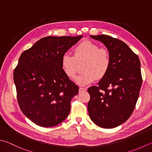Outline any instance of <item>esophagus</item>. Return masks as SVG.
Segmentation results:
<instances>
[{
    "mask_svg": "<svg viewBox=\"0 0 152 152\" xmlns=\"http://www.w3.org/2000/svg\"><path fill=\"white\" fill-rule=\"evenodd\" d=\"M87 91V88H83V87H80L79 88V93H82V92H84V91Z\"/></svg>",
    "mask_w": 152,
    "mask_h": 152,
    "instance_id": "esophagus-1",
    "label": "esophagus"
}]
</instances>
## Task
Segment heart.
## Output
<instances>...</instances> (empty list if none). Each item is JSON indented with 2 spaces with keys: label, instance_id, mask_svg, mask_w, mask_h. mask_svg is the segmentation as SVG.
Returning <instances> with one entry per match:
<instances>
[{
  "label": "heart",
  "instance_id": "obj_1",
  "mask_svg": "<svg viewBox=\"0 0 152 152\" xmlns=\"http://www.w3.org/2000/svg\"><path fill=\"white\" fill-rule=\"evenodd\" d=\"M83 62L81 71L83 72L75 79V82L80 86L90 84L95 79L104 78L110 67V54L107 48H100L96 43L86 40L76 45L73 56L65 53L61 60L63 71L69 79L75 78L78 64Z\"/></svg>",
  "mask_w": 152,
  "mask_h": 152
}]
</instances>
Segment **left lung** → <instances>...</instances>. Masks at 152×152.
<instances>
[{
	"label": "left lung",
	"mask_w": 152,
	"mask_h": 152,
	"mask_svg": "<svg viewBox=\"0 0 152 152\" xmlns=\"http://www.w3.org/2000/svg\"><path fill=\"white\" fill-rule=\"evenodd\" d=\"M109 51L111 65L97 86L88 88L89 116L103 128L122 124L132 114L138 101L142 77L138 56L124 42L107 35L91 36Z\"/></svg>",
	"instance_id": "8db88e82"
}]
</instances>
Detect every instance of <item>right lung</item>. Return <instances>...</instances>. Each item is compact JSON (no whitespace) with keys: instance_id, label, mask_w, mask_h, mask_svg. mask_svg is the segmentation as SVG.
<instances>
[{"instance_id":"1","label":"right lung","mask_w":152,"mask_h":152,"mask_svg":"<svg viewBox=\"0 0 152 152\" xmlns=\"http://www.w3.org/2000/svg\"><path fill=\"white\" fill-rule=\"evenodd\" d=\"M82 37H45L20 57L14 71L17 100L23 114L39 126H55L69 114L79 87L65 75L61 60Z\"/></svg>"}]
</instances>
